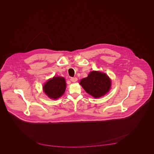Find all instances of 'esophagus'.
Here are the masks:
<instances>
[{
	"mask_svg": "<svg viewBox=\"0 0 154 154\" xmlns=\"http://www.w3.org/2000/svg\"><path fill=\"white\" fill-rule=\"evenodd\" d=\"M77 77H72L71 79H70V80L72 81V82H76L77 81Z\"/></svg>",
	"mask_w": 154,
	"mask_h": 154,
	"instance_id": "34e87169",
	"label": "esophagus"
}]
</instances>
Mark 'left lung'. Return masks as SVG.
<instances>
[{
    "label": "left lung",
    "instance_id": "1",
    "mask_svg": "<svg viewBox=\"0 0 154 154\" xmlns=\"http://www.w3.org/2000/svg\"><path fill=\"white\" fill-rule=\"evenodd\" d=\"M79 84L87 93L94 98H98L109 91L111 81L106 73L99 71H92L87 77L80 81Z\"/></svg>",
    "mask_w": 154,
    "mask_h": 154
}]
</instances>
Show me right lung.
<instances>
[{
	"label": "right lung",
	"mask_w": 154,
	"mask_h": 154,
	"mask_svg": "<svg viewBox=\"0 0 154 154\" xmlns=\"http://www.w3.org/2000/svg\"><path fill=\"white\" fill-rule=\"evenodd\" d=\"M66 83L65 79L62 77H54L47 81L43 86L45 93L52 99L60 98L65 92Z\"/></svg>",
	"instance_id": "add662e5"
}]
</instances>
